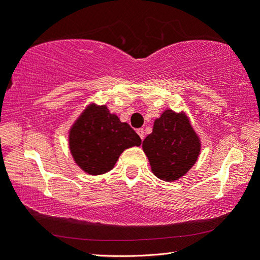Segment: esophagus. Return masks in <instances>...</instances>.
<instances>
[{
	"instance_id": "esophagus-1",
	"label": "esophagus",
	"mask_w": 260,
	"mask_h": 260,
	"mask_svg": "<svg viewBox=\"0 0 260 260\" xmlns=\"http://www.w3.org/2000/svg\"><path fill=\"white\" fill-rule=\"evenodd\" d=\"M136 133L139 134V136L141 138V140H143V139H144V131H143V128H139L138 131H136Z\"/></svg>"
}]
</instances>
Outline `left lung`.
<instances>
[{
	"mask_svg": "<svg viewBox=\"0 0 260 260\" xmlns=\"http://www.w3.org/2000/svg\"><path fill=\"white\" fill-rule=\"evenodd\" d=\"M152 173L171 182L183 177L199 159L201 140L187 114L165 110L142 143Z\"/></svg>",
	"mask_w": 260,
	"mask_h": 260,
	"instance_id": "8db88e82",
	"label": "left lung"
}]
</instances>
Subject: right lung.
Segmentation results:
<instances>
[{
	"mask_svg": "<svg viewBox=\"0 0 260 260\" xmlns=\"http://www.w3.org/2000/svg\"><path fill=\"white\" fill-rule=\"evenodd\" d=\"M140 136L107 105L91 103L69 131V146L74 162L90 175L111 171L125 149L139 147Z\"/></svg>",
	"mask_w": 260,
	"mask_h": 260,
	"instance_id": "right-lung-1",
	"label": "right lung"
}]
</instances>
